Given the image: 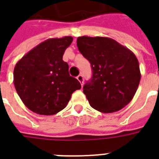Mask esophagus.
<instances>
[{
  "label": "esophagus",
  "mask_w": 159,
  "mask_h": 159,
  "mask_svg": "<svg viewBox=\"0 0 159 159\" xmlns=\"http://www.w3.org/2000/svg\"><path fill=\"white\" fill-rule=\"evenodd\" d=\"M76 79L79 81L80 83H81V84H82V86H83V75H79V76H77Z\"/></svg>",
  "instance_id": "1"
}]
</instances>
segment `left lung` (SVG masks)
<instances>
[{
	"label": "left lung",
	"mask_w": 159,
	"mask_h": 159,
	"mask_svg": "<svg viewBox=\"0 0 159 159\" xmlns=\"http://www.w3.org/2000/svg\"><path fill=\"white\" fill-rule=\"evenodd\" d=\"M76 45L92 67V78L83 86L90 106L104 113L127 106L140 81L139 62L134 52L115 40L101 36H80Z\"/></svg>",
	"instance_id": "obj_1"
}]
</instances>
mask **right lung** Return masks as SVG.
<instances>
[{
	"mask_svg": "<svg viewBox=\"0 0 159 159\" xmlns=\"http://www.w3.org/2000/svg\"><path fill=\"white\" fill-rule=\"evenodd\" d=\"M71 36L50 38L27 52L16 64L13 83L27 108L40 115H53L67 106L80 83L69 74L63 60Z\"/></svg>",
	"mask_w": 159,
	"mask_h": 159,
	"instance_id": "right-lung-1",
	"label": "right lung"
}]
</instances>
